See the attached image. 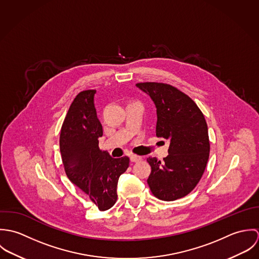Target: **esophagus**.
<instances>
[{"instance_id": "esophagus-1", "label": "esophagus", "mask_w": 259, "mask_h": 259, "mask_svg": "<svg viewBox=\"0 0 259 259\" xmlns=\"http://www.w3.org/2000/svg\"><path fill=\"white\" fill-rule=\"evenodd\" d=\"M130 159L132 162H138L140 160H142V156H139V155H136V154H132L130 156Z\"/></svg>"}]
</instances>
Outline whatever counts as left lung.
<instances>
[{
  "label": "left lung",
  "instance_id": "8db88e82",
  "mask_svg": "<svg viewBox=\"0 0 259 259\" xmlns=\"http://www.w3.org/2000/svg\"><path fill=\"white\" fill-rule=\"evenodd\" d=\"M156 109L157 138L168 141L163 161L147 158L151 166L148 184L158 199L172 201L187 195L200 181L209 156L208 130L196 104L178 89L158 82L136 84Z\"/></svg>",
  "mask_w": 259,
  "mask_h": 259
}]
</instances>
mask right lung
Returning <instances> with one entry per match:
<instances>
[{"label": "right lung", "instance_id": "obj_1", "mask_svg": "<svg viewBox=\"0 0 259 259\" xmlns=\"http://www.w3.org/2000/svg\"><path fill=\"white\" fill-rule=\"evenodd\" d=\"M96 93L83 91L75 97L62 126L60 149L69 180L104 211L117 199V182L127 169L130 158H113L99 148L103 125L95 107Z\"/></svg>", "mask_w": 259, "mask_h": 259}]
</instances>
